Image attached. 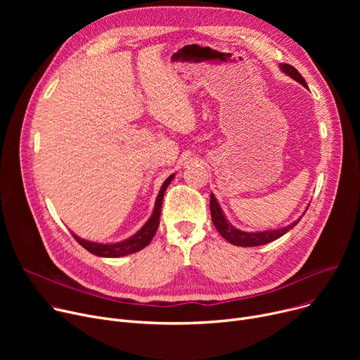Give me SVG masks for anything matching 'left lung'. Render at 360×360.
<instances>
[{
    "label": "left lung",
    "mask_w": 360,
    "mask_h": 360,
    "mask_svg": "<svg viewBox=\"0 0 360 360\" xmlns=\"http://www.w3.org/2000/svg\"><path fill=\"white\" fill-rule=\"evenodd\" d=\"M280 70L285 72L289 77H292L293 80H296L297 83H300L302 86H307L305 79L302 77L299 74V71L290 65V64H280L278 65ZM210 212H212V220L216 226V229L219 231V233L228 240L232 245H236V247H258V245H266L270 243L276 239H278L280 236H283L285 233H288L290 229H293L295 226L299 223L300 217L297 220H295L292 224L286 226V228H280V229H273V231H262V232H243L236 229L235 226H232L229 223V220L226 219V216L223 214V210L220 209V204L217 202L216 197L212 194L210 195ZM305 214V213H304Z\"/></svg>",
    "instance_id": "8db88e82"
}]
</instances>
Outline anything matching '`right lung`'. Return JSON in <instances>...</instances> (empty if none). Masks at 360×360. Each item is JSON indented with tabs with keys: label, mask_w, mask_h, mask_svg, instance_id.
<instances>
[{
	"label": "right lung",
	"mask_w": 360,
	"mask_h": 360,
	"mask_svg": "<svg viewBox=\"0 0 360 360\" xmlns=\"http://www.w3.org/2000/svg\"><path fill=\"white\" fill-rule=\"evenodd\" d=\"M175 174L170 175L162 185L159 195L156 198L155 202V209L153 213H151L150 219L144 223L143 228L134 233L132 236H129L125 240L121 242H115V243H99V242H91V240H86L83 238H79L75 233H72L74 239L77 240L84 250H87L89 252H91L93 255H98V257H105V258H118V257H124V255H129V254H134L139 252L140 250L146 248L147 245L153 239L158 228H159V223H160V213H162V202H163V195L166 188L169 186V184L172 182Z\"/></svg>",
	"instance_id": "right-lung-1"
}]
</instances>
